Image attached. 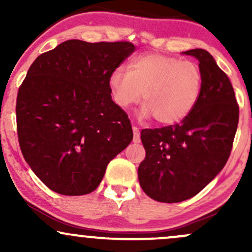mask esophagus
<instances>
[{
    "label": "esophagus",
    "mask_w": 252,
    "mask_h": 252,
    "mask_svg": "<svg viewBox=\"0 0 252 252\" xmlns=\"http://www.w3.org/2000/svg\"><path fill=\"white\" fill-rule=\"evenodd\" d=\"M132 131H134V142L140 143L141 137H140V130H138L137 126H132Z\"/></svg>",
    "instance_id": "esophagus-1"
}]
</instances>
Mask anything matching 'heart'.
Wrapping results in <instances>:
<instances>
[{"mask_svg":"<svg viewBox=\"0 0 252 252\" xmlns=\"http://www.w3.org/2000/svg\"><path fill=\"white\" fill-rule=\"evenodd\" d=\"M202 72L190 60L148 53L135 57L128 71L116 68L109 76L111 98L128 109L141 100L143 117L154 116L161 124L180 122L194 110L202 91Z\"/></svg>","mask_w":252,"mask_h":252,"instance_id":"heart-1","label":"heart"}]
</instances>
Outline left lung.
<instances>
[{
    "label": "left lung",
    "instance_id": "8db88e82",
    "mask_svg": "<svg viewBox=\"0 0 252 252\" xmlns=\"http://www.w3.org/2000/svg\"><path fill=\"white\" fill-rule=\"evenodd\" d=\"M184 53L202 72L198 104L181 123L141 131L146 158L138 181L147 195L169 204L196 195L224 168L239 120L232 84L213 57L201 48Z\"/></svg>",
    "mask_w": 252,
    "mask_h": 252
}]
</instances>
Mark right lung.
<instances>
[{"mask_svg": "<svg viewBox=\"0 0 252 252\" xmlns=\"http://www.w3.org/2000/svg\"><path fill=\"white\" fill-rule=\"evenodd\" d=\"M136 50L131 42L67 40L32 63L16 98L26 162L48 189L83 195L129 146L128 115L111 99L109 76Z\"/></svg>", "mask_w": 252, "mask_h": 252, "instance_id": "add662e5", "label": "right lung"}]
</instances>
